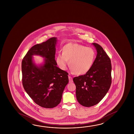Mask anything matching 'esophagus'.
<instances>
[{
	"instance_id": "34e87169",
	"label": "esophagus",
	"mask_w": 134,
	"mask_h": 134,
	"mask_svg": "<svg viewBox=\"0 0 134 134\" xmlns=\"http://www.w3.org/2000/svg\"><path fill=\"white\" fill-rule=\"evenodd\" d=\"M68 77H69V83H72L73 79L72 77L70 76H69Z\"/></svg>"
}]
</instances>
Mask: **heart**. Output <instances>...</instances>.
<instances>
[{
  "instance_id": "obj_1",
  "label": "heart",
  "mask_w": 134,
  "mask_h": 134,
  "mask_svg": "<svg viewBox=\"0 0 134 134\" xmlns=\"http://www.w3.org/2000/svg\"><path fill=\"white\" fill-rule=\"evenodd\" d=\"M96 57L94 49L78 43H69L62 48V54L56 57L57 65L62 70H65L69 65L77 75L87 72L92 67Z\"/></svg>"
}]
</instances>
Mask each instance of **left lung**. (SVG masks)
<instances>
[{"label": "left lung", "instance_id": "1", "mask_svg": "<svg viewBox=\"0 0 134 134\" xmlns=\"http://www.w3.org/2000/svg\"><path fill=\"white\" fill-rule=\"evenodd\" d=\"M97 54L92 67L86 74L75 77L73 80L77 100L81 105L90 107L101 101L112 82V66L109 57L99 44L92 43Z\"/></svg>", "mask_w": 134, "mask_h": 134}]
</instances>
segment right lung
<instances>
[{"mask_svg": "<svg viewBox=\"0 0 134 134\" xmlns=\"http://www.w3.org/2000/svg\"><path fill=\"white\" fill-rule=\"evenodd\" d=\"M56 37L51 38L33 46L22 60V85L25 91L38 105L55 108L61 102L64 89L69 82L68 73L57 66L55 60ZM44 58L39 66L33 62L32 55Z\"/></svg>", "mask_w": 134, "mask_h": 134, "instance_id": "add662e5", "label": "right lung"}]
</instances>
